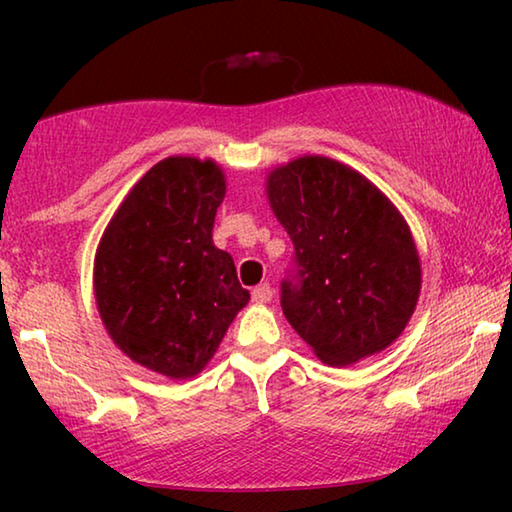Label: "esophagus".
Returning a JSON list of instances; mask_svg holds the SVG:
<instances>
[{"label":"esophagus","instance_id":"esophagus-1","mask_svg":"<svg viewBox=\"0 0 512 512\" xmlns=\"http://www.w3.org/2000/svg\"><path fill=\"white\" fill-rule=\"evenodd\" d=\"M271 298H273L271 284H259V287L253 289V300L257 302V305H264V302H271Z\"/></svg>","mask_w":512,"mask_h":512}]
</instances>
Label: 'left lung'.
<instances>
[{
    "mask_svg": "<svg viewBox=\"0 0 512 512\" xmlns=\"http://www.w3.org/2000/svg\"><path fill=\"white\" fill-rule=\"evenodd\" d=\"M268 203L293 241L282 311L327 366L388 348L418 305L422 268L409 225L363 178L323 155L273 169Z\"/></svg>",
    "mask_w": 512,
    "mask_h": 512,
    "instance_id": "8db88e82",
    "label": "left lung"
}]
</instances>
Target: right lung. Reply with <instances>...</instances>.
Wrapping results in <instances>:
<instances>
[{
  "label": "right lung",
  "mask_w": 512,
  "mask_h": 512,
  "mask_svg": "<svg viewBox=\"0 0 512 512\" xmlns=\"http://www.w3.org/2000/svg\"><path fill=\"white\" fill-rule=\"evenodd\" d=\"M225 176L214 160L171 155L112 216L94 257V298L110 339L169 379L205 368L250 293L212 241Z\"/></svg>",
  "instance_id": "1"
}]
</instances>
